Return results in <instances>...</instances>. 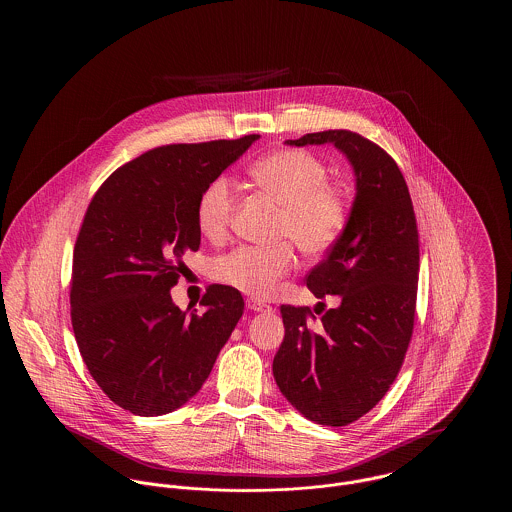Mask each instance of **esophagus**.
Returning a JSON list of instances; mask_svg holds the SVG:
<instances>
[{
    "mask_svg": "<svg viewBox=\"0 0 512 512\" xmlns=\"http://www.w3.org/2000/svg\"><path fill=\"white\" fill-rule=\"evenodd\" d=\"M245 305H247V309L257 311V313H268V311H272V307H270V305H267L265 301L255 299V297H247V299H245Z\"/></svg>",
    "mask_w": 512,
    "mask_h": 512,
    "instance_id": "esophagus-1",
    "label": "esophagus"
}]
</instances>
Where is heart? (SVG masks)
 <instances>
[{"label":"heart","mask_w":512,"mask_h":512,"mask_svg":"<svg viewBox=\"0 0 512 512\" xmlns=\"http://www.w3.org/2000/svg\"><path fill=\"white\" fill-rule=\"evenodd\" d=\"M249 176L265 194L282 205L276 236L288 238L303 255L318 257L340 240L347 222V203L328 184V171L315 155L299 149L274 151L251 165ZM236 195L226 178L213 180L195 207L197 228L209 242L228 236ZM295 263L292 245H242L213 261V278L220 284L267 297Z\"/></svg>","instance_id":"obj_1"}]
</instances>
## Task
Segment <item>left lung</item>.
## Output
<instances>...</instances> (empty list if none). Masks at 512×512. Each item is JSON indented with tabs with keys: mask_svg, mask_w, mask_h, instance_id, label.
I'll return each instance as SVG.
<instances>
[{
	"mask_svg": "<svg viewBox=\"0 0 512 512\" xmlns=\"http://www.w3.org/2000/svg\"><path fill=\"white\" fill-rule=\"evenodd\" d=\"M286 146L332 144L355 174V197L340 240L307 274V288L340 305L318 322L309 307L282 305L286 336L272 374L305 418L347 426L390 390L413 336L418 232L413 201L397 163L349 130L286 140Z\"/></svg>",
	"mask_w": 512,
	"mask_h": 512,
	"instance_id": "8db88e82",
	"label": "left lung"
}]
</instances>
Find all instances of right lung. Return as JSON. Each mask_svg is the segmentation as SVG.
<instances>
[{
    "instance_id": "1",
    "label": "right lung",
    "mask_w": 512,
    "mask_h": 512,
    "mask_svg": "<svg viewBox=\"0 0 512 512\" xmlns=\"http://www.w3.org/2000/svg\"><path fill=\"white\" fill-rule=\"evenodd\" d=\"M259 138L151 149L113 172L88 205L74 245V338L99 388L132 414L186 405L244 315L236 288L209 286L203 313L180 311L171 288L182 255L201 244L199 195Z\"/></svg>"
}]
</instances>
